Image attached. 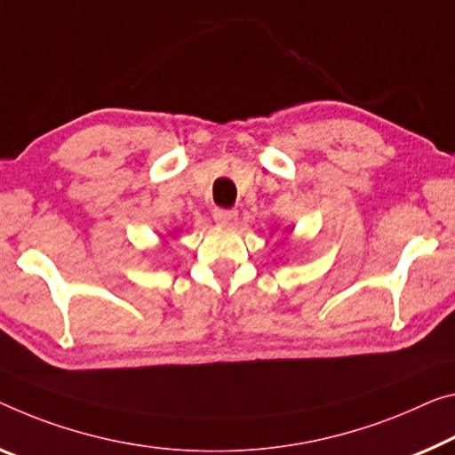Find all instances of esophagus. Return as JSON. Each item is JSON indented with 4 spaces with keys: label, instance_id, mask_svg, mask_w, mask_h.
Returning a JSON list of instances; mask_svg holds the SVG:
<instances>
[{
    "label": "esophagus",
    "instance_id": "obj_1",
    "mask_svg": "<svg viewBox=\"0 0 455 455\" xmlns=\"http://www.w3.org/2000/svg\"><path fill=\"white\" fill-rule=\"evenodd\" d=\"M213 220H215V223H218V226L229 228L237 221V212H234V209H215Z\"/></svg>",
    "mask_w": 455,
    "mask_h": 455
}]
</instances>
